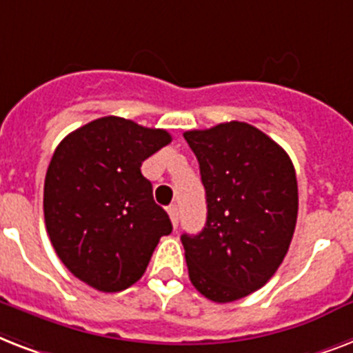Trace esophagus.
<instances>
[{
    "mask_svg": "<svg viewBox=\"0 0 353 353\" xmlns=\"http://www.w3.org/2000/svg\"><path fill=\"white\" fill-rule=\"evenodd\" d=\"M168 213H169V219L173 222V228H179V208L174 204H171L168 208Z\"/></svg>",
    "mask_w": 353,
    "mask_h": 353,
    "instance_id": "obj_1",
    "label": "esophagus"
}]
</instances>
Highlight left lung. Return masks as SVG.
<instances>
[{"label": "left lung", "instance_id": "left-lung-1", "mask_svg": "<svg viewBox=\"0 0 353 353\" xmlns=\"http://www.w3.org/2000/svg\"><path fill=\"white\" fill-rule=\"evenodd\" d=\"M200 165L208 219L182 235L193 286L233 303L273 277L297 224V176L288 153L246 122L184 132Z\"/></svg>", "mask_w": 353, "mask_h": 353}]
</instances>
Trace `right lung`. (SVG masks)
I'll return each mask as SVG.
<instances>
[{
  "label": "right lung",
  "instance_id": "obj_1",
  "mask_svg": "<svg viewBox=\"0 0 353 353\" xmlns=\"http://www.w3.org/2000/svg\"><path fill=\"white\" fill-rule=\"evenodd\" d=\"M171 142L163 129L103 117L63 138L45 174L43 213L56 255L100 292H122L173 225L140 168Z\"/></svg>",
  "mask_w": 353,
  "mask_h": 353
}]
</instances>
